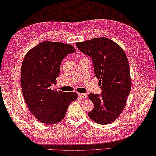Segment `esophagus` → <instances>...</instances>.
<instances>
[{
    "label": "esophagus",
    "mask_w": 156,
    "mask_h": 156,
    "mask_svg": "<svg viewBox=\"0 0 156 156\" xmlns=\"http://www.w3.org/2000/svg\"><path fill=\"white\" fill-rule=\"evenodd\" d=\"M79 96L81 97L82 98H87V94H83V93H79Z\"/></svg>",
    "instance_id": "34e87169"
}]
</instances>
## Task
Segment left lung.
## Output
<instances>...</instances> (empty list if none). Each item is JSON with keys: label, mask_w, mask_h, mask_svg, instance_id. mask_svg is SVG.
Here are the masks:
<instances>
[{"label": "left lung", "mask_w": 156, "mask_h": 156, "mask_svg": "<svg viewBox=\"0 0 156 156\" xmlns=\"http://www.w3.org/2000/svg\"><path fill=\"white\" fill-rule=\"evenodd\" d=\"M92 59L94 75L99 79L101 94H89L94 108L88 115L98 124H110L122 113L131 90L130 68L125 52L107 37H97L76 44Z\"/></svg>", "instance_id": "8db88e82"}]
</instances>
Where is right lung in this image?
Returning a JSON list of instances; mask_svg holds the SVG:
<instances>
[{"label":"right lung","mask_w":156,"mask_h":156,"mask_svg":"<svg viewBox=\"0 0 156 156\" xmlns=\"http://www.w3.org/2000/svg\"><path fill=\"white\" fill-rule=\"evenodd\" d=\"M75 51L71 45L45 41L26 54L21 68L22 94L30 111L40 122L51 125L65 117L77 93L51 89L62 60Z\"/></svg>","instance_id":"add662e5"}]
</instances>
